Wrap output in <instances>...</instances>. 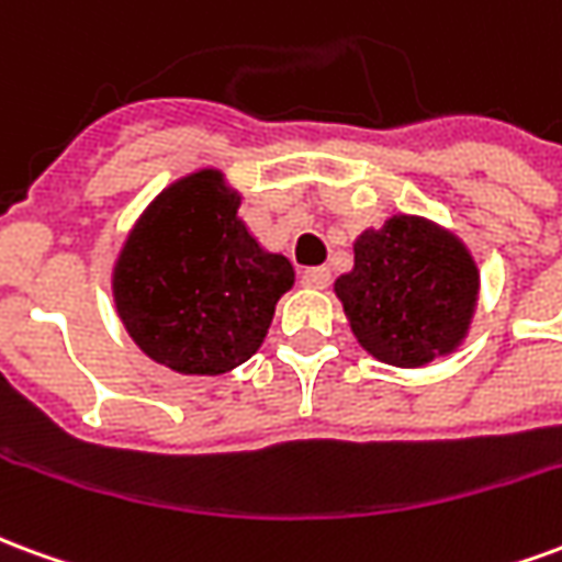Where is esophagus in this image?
Instances as JSON below:
<instances>
[{
	"instance_id": "obj_1",
	"label": "esophagus",
	"mask_w": 562,
	"mask_h": 562,
	"mask_svg": "<svg viewBox=\"0 0 562 562\" xmlns=\"http://www.w3.org/2000/svg\"><path fill=\"white\" fill-rule=\"evenodd\" d=\"M302 286H311V290H323V286H329L331 272L326 266H314V269H302Z\"/></svg>"
}]
</instances>
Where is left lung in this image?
Returning a JSON list of instances; mask_svg holds the SVG:
<instances>
[{"mask_svg":"<svg viewBox=\"0 0 562 562\" xmlns=\"http://www.w3.org/2000/svg\"><path fill=\"white\" fill-rule=\"evenodd\" d=\"M356 341L376 362L422 368L464 344L479 305V266L464 241L422 215H392L353 241L335 281Z\"/></svg>","mask_w":562,"mask_h":562,"instance_id":"left-lung-1","label":"left lung"}]
</instances>
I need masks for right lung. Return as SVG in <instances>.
<instances>
[{"label":"right lung","mask_w":562,"mask_h":562,"mask_svg":"<svg viewBox=\"0 0 562 562\" xmlns=\"http://www.w3.org/2000/svg\"><path fill=\"white\" fill-rule=\"evenodd\" d=\"M239 203L224 173L203 167L164 188L122 241L113 302L151 362L218 376L260 350L296 272L254 239Z\"/></svg>","instance_id":"add662e5"}]
</instances>
